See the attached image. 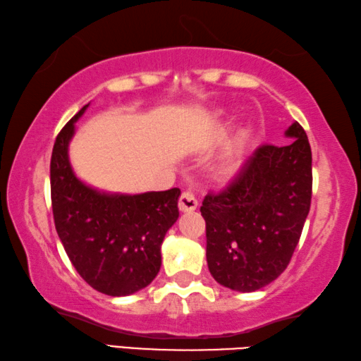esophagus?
<instances>
[{
	"label": "esophagus",
	"instance_id": "34e87169",
	"mask_svg": "<svg viewBox=\"0 0 361 361\" xmlns=\"http://www.w3.org/2000/svg\"><path fill=\"white\" fill-rule=\"evenodd\" d=\"M178 207L181 212H192L197 209V199L195 195L189 191H183L178 200Z\"/></svg>",
	"mask_w": 361,
	"mask_h": 361
}]
</instances>
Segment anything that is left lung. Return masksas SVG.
<instances>
[{"instance_id":"8db88e82","label":"left lung","mask_w":361,"mask_h":361,"mask_svg":"<svg viewBox=\"0 0 361 361\" xmlns=\"http://www.w3.org/2000/svg\"><path fill=\"white\" fill-rule=\"evenodd\" d=\"M285 146L262 145L226 189L205 195L207 262L219 285L250 293L290 264L312 199V151L298 122Z\"/></svg>"}]
</instances>
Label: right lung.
<instances>
[{
    "mask_svg": "<svg viewBox=\"0 0 361 361\" xmlns=\"http://www.w3.org/2000/svg\"><path fill=\"white\" fill-rule=\"evenodd\" d=\"M76 116L56 138L51 157L54 223L71 264L94 290L127 296L148 286L161 269V245L178 219L181 191L106 194L73 172L68 145Z\"/></svg>",
    "mask_w": 361,
    "mask_h": 361,
    "instance_id": "add662e5",
    "label": "right lung"
}]
</instances>
